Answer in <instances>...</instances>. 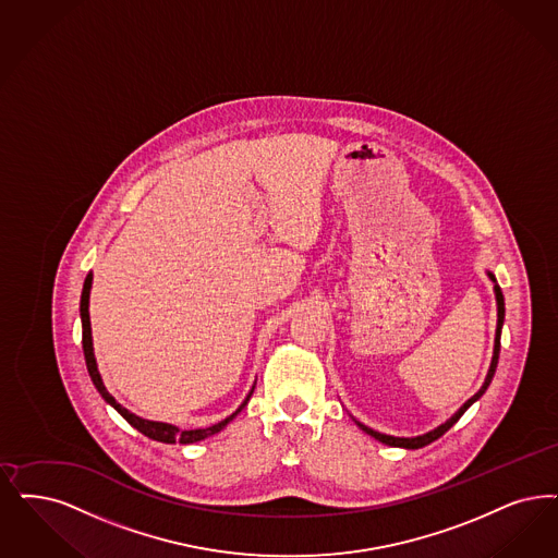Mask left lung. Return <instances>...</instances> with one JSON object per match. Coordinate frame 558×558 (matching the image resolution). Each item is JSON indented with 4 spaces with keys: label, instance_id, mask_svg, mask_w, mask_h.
<instances>
[{
    "label": "left lung",
    "instance_id": "8db88e82",
    "mask_svg": "<svg viewBox=\"0 0 558 558\" xmlns=\"http://www.w3.org/2000/svg\"><path fill=\"white\" fill-rule=\"evenodd\" d=\"M492 280H494V292H496V303H498V326H496V340H494V357H492L490 363V372H488V376H486V381H484V386L480 388V392L477 395H473L471 399H469L446 424L440 425V427H436V429H432V432H427L424 436H417V438H395V436H386V434H379V432H374L372 427H365L363 424H357L365 434H369L372 438H376L379 440L381 445L388 446H401V448H422V446L429 445V442H434V440H438L442 434H446L452 425L457 424L459 420H461V415L468 411L469 407L473 404V402L477 401L484 392H486V388L490 386L492 378H494V372H496V365H498V355H500V332H502V322H505V296H502V290L500 287L496 284V278L488 274Z\"/></svg>",
    "mask_w": 558,
    "mask_h": 558
}]
</instances>
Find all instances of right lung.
I'll return each instance as SVG.
<instances>
[{"instance_id":"obj_1","label":"right lung","mask_w":558,"mask_h":558,"mask_svg":"<svg viewBox=\"0 0 558 558\" xmlns=\"http://www.w3.org/2000/svg\"><path fill=\"white\" fill-rule=\"evenodd\" d=\"M90 280H93V276H87L85 278V284H83V294H81V319H83V351H85V361H87V369H89L90 379H93V384H95V388L99 390V395L106 399V401L112 404L113 409L129 422V424L136 427L141 434H145L147 438H151V440H157V442H166V445H174V442H180V445H191V442H197V440H203V438H207V436H211V434H218L220 429H222L223 425L228 424V422H232L234 420V415L245 407L246 401L251 399V395H253V390L248 392V397H246L245 402L230 415V417H226L223 422L220 424L211 425V427H205V429H179V427H174V425L168 424H159V422H147V420H141V417H136L134 413L131 411H126L120 402H116L112 395L106 390V386H104V381H101V376H99V372H97V363H95V355H93V342H90V322H89V290H90Z\"/></svg>"}]
</instances>
